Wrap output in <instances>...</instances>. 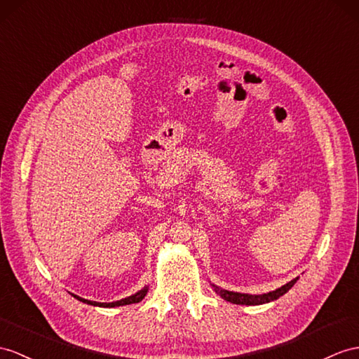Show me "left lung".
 I'll list each match as a JSON object with an SVG mask.
<instances>
[{
	"label": "left lung",
	"mask_w": 359,
	"mask_h": 359,
	"mask_svg": "<svg viewBox=\"0 0 359 359\" xmlns=\"http://www.w3.org/2000/svg\"><path fill=\"white\" fill-rule=\"evenodd\" d=\"M299 280V277H295L294 280L287 282L286 285L277 287L276 291H271L266 294H260V295H251V294H242V292H233V291H226V290H221L216 285L212 283V286L215 287L216 294H219L224 300L234 303V304H247V306H256V304H264V303H269L277 300L278 297H282L283 294H286L291 287L295 285V282Z\"/></svg>",
	"instance_id": "left-lung-1"
}]
</instances>
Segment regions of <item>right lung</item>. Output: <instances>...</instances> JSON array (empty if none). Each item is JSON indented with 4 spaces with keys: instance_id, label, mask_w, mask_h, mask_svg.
I'll return each instance as SVG.
<instances>
[{
    "instance_id": "obj_1",
    "label": "right lung",
    "mask_w": 359,
    "mask_h": 359,
    "mask_svg": "<svg viewBox=\"0 0 359 359\" xmlns=\"http://www.w3.org/2000/svg\"><path fill=\"white\" fill-rule=\"evenodd\" d=\"M147 291H149V286H144L143 290H140L138 292H135V294H133V295L126 297V299H121V300H117V302H111V303H99V302H91V300L82 299V297L74 295V294H73V297H74V299H77L79 302L86 303V304H91V306H99V308H117V306H125V304H133V303H138V302H142V300L144 299V297H146Z\"/></svg>"
}]
</instances>
